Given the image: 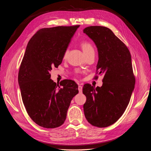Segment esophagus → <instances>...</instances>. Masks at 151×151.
Wrapping results in <instances>:
<instances>
[{
    "label": "esophagus",
    "instance_id": "esophagus-1",
    "mask_svg": "<svg viewBox=\"0 0 151 151\" xmlns=\"http://www.w3.org/2000/svg\"><path fill=\"white\" fill-rule=\"evenodd\" d=\"M78 89H79V91L80 93H82V91H83V86H79Z\"/></svg>",
    "mask_w": 151,
    "mask_h": 151
}]
</instances>
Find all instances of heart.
<instances>
[{"instance_id": "heart-1", "label": "heart", "mask_w": 151, "mask_h": 151, "mask_svg": "<svg viewBox=\"0 0 151 151\" xmlns=\"http://www.w3.org/2000/svg\"><path fill=\"white\" fill-rule=\"evenodd\" d=\"M81 48H82V50H83L84 53L85 54V55H88L90 53H92V52L94 53L93 45H91V43H89L88 42L84 41V42H81ZM67 53H68V50H66L64 52V54H63V57L65 58L67 55Z\"/></svg>"}]
</instances>
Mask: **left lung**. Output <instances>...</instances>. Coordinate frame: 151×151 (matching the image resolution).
<instances>
[{
	"mask_svg": "<svg viewBox=\"0 0 151 151\" xmlns=\"http://www.w3.org/2000/svg\"><path fill=\"white\" fill-rule=\"evenodd\" d=\"M83 32L98 48L96 69L98 74L104 76L101 87L89 84L83 87L86 97L84 115L92 125L106 127L122 116L134 89L131 55L126 45L106 27L89 26Z\"/></svg>",
	"mask_w": 151,
	"mask_h": 151,
	"instance_id": "8db88e82",
	"label": "left lung"
}]
</instances>
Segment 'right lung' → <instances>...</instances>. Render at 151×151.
Here are the masks:
<instances>
[{
  "label": "right lung",
  "instance_id": "1",
  "mask_svg": "<svg viewBox=\"0 0 151 151\" xmlns=\"http://www.w3.org/2000/svg\"><path fill=\"white\" fill-rule=\"evenodd\" d=\"M79 27L42 28L27 45L18 83L27 113L40 127L53 129L62 125L72 98L79 93L74 81L63 80L57 85L50 74L53 67L61 64L63 54Z\"/></svg>",
  "mask_w": 151,
  "mask_h": 151
}]
</instances>
